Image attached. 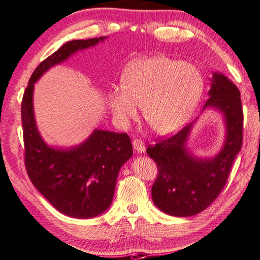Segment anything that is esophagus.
<instances>
[{
	"mask_svg": "<svg viewBox=\"0 0 260 260\" xmlns=\"http://www.w3.org/2000/svg\"><path fill=\"white\" fill-rule=\"evenodd\" d=\"M133 146L135 148V151H137L138 153H143L145 151V145H144V142L142 139H134Z\"/></svg>",
	"mask_w": 260,
	"mask_h": 260,
	"instance_id": "obj_1",
	"label": "esophagus"
}]
</instances>
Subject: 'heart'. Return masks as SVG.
<instances>
[{"label":"heart","mask_w":260,"mask_h":260,"mask_svg":"<svg viewBox=\"0 0 260 260\" xmlns=\"http://www.w3.org/2000/svg\"><path fill=\"white\" fill-rule=\"evenodd\" d=\"M123 87L109 93L108 105L115 118L127 125L138 118L143 105L144 118L155 133L168 135L190 120L204 86L201 70L180 59L166 56L140 58L126 68Z\"/></svg>","instance_id":"1"}]
</instances>
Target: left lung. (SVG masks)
Returning a JSON list of instances; mask_svg holds the SVG:
<instances>
[{
    "label": "left lung",
    "mask_w": 260,
    "mask_h": 260,
    "mask_svg": "<svg viewBox=\"0 0 260 260\" xmlns=\"http://www.w3.org/2000/svg\"><path fill=\"white\" fill-rule=\"evenodd\" d=\"M211 90L203 110L216 108L226 122L223 147L211 159H199L185 147L193 123L177 134L147 147L155 161L158 176L152 185L155 206L173 216H191L207 208L226 185L234 160L243 140V109L236 85L222 74H213Z\"/></svg>",
    "instance_id": "8db88e82"
}]
</instances>
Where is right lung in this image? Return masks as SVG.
I'll return each mask as SVG.
<instances>
[{
	"mask_svg": "<svg viewBox=\"0 0 260 260\" xmlns=\"http://www.w3.org/2000/svg\"><path fill=\"white\" fill-rule=\"evenodd\" d=\"M105 39L68 41L33 71L22 101L24 161L29 180L57 211L78 219L94 218L110 206L118 172L134 153L133 144L125 133L96 129L78 146H48L34 120L33 88L50 67Z\"/></svg>",
	"mask_w": 260,
	"mask_h": 260,
	"instance_id": "right-lung-1",
	"label": "right lung"
}]
</instances>
